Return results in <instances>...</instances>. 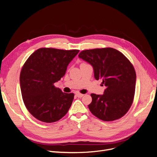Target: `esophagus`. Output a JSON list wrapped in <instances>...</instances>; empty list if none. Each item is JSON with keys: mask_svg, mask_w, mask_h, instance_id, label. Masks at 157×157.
Returning a JSON list of instances; mask_svg holds the SVG:
<instances>
[{"mask_svg": "<svg viewBox=\"0 0 157 157\" xmlns=\"http://www.w3.org/2000/svg\"><path fill=\"white\" fill-rule=\"evenodd\" d=\"M75 94H76V96L78 97V98H82V96H84L83 94H82V93H78V92H77Z\"/></svg>", "mask_w": 157, "mask_h": 157, "instance_id": "obj_1", "label": "esophagus"}]
</instances>
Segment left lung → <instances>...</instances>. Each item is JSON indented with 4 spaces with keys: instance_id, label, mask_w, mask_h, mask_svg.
Segmentation results:
<instances>
[{
    "instance_id": "8db88e82",
    "label": "left lung",
    "mask_w": 157,
    "mask_h": 157,
    "mask_svg": "<svg viewBox=\"0 0 157 157\" xmlns=\"http://www.w3.org/2000/svg\"><path fill=\"white\" fill-rule=\"evenodd\" d=\"M78 57L93 66L94 78L102 79L106 86L103 95L91 94V113L104 121L124 116L135 95L136 73L131 62L121 52L109 47L82 50Z\"/></svg>"
}]
</instances>
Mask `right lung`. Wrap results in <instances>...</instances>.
Returning a JSON list of instances; mask_svg holds the SVG:
<instances>
[{"label": "right lung", "mask_w": 157, "mask_h": 157, "mask_svg": "<svg viewBox=\"0 0 157 157\" xmlns=\"http://www.w3.org/2000/svg\"><path fill=\"white\" fill-rule=\"evenodd\" d=\"M78 52L41 48L27 59L20 75L21 93L27 109L37 119L54 123L68 113L74 94L63 93L54 83L64 75Z\"/></svg>", "instance_id": "obj_1"}]
</instances>
